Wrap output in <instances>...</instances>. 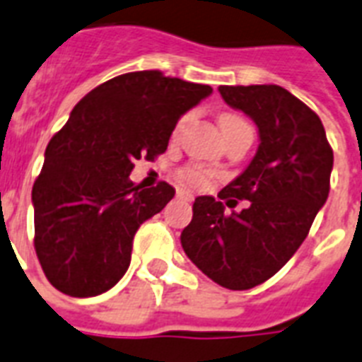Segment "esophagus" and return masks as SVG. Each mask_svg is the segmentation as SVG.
<instances>
[{"label": "esophagus", "mask_w": 362, "mask_h": 362, "mask_svg": "<svg viewBox=\"0 0 362 362\" xmlns=\"http://www.w3.org/2000/svg\"><path fill=\"white\" fill-rule=\"evenodd\" d=\"M177 198H179V200L190 202V200H194V194H192V192H190V190L177 189Z\"/></svg>", "instance_id": "1"}]
</instances>
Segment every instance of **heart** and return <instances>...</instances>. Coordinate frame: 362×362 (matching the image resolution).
I'll return each mask as SVG.
<instances>
[{
    "label": "heart",
    "instance_id": "b5f03b06",
    "mask_svg": "<svg viewBox=\"0 0 362 362\" xmlns=\"http://www.w3.org/2000/svg\"><path fill=\"white\" fill-rule=\"evenodd\" d=\"M240 122H245L242 117H238V115H230L226 113L221 117V128L225 130L228 126L240 124ZM179 179L183 181V183L190 185V187H196V189H204L207 185L211 183L213 173L207 170V168L200 166V164H190V166H185L181 172H179Z\"/></svg>",
    "mask_w": 362,
    "mask_h": 362
}]
</instances>
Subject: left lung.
<instances>
[{
  "instance_id": "8db88e82",
  "label": "left lung",
  "mask_w": 362,
  "mask_h": 362,
  "mask_svg": "<svg viewBox=\"0 0 362 362\" xmlns=\"http://www.w3.org/2000/svg\"><path fill=\"white\" fill-rule=\"evenodd\" d=\"M219 92L253 119L259 149L217 200L196 198L181 245L209 279L245 291L281 270L306 240L329 196L334 156L321 119L281 86H219ZM234 197L247 199L248 207L226 212L220 200L233 206Z\"/></svg>"
}]
</instances>
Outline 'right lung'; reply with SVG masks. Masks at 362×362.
<instances>
[{"instance_id":"right-lung-1","label":"right lung","mask_w":362,"mask_h":362,"mask_svg":"<svg viewBox=\"0 0 362 362\" xmlns=\"http://www.w3.org/2000/svg\"><path fill=\"white\" fill-rule=\"evenodd\" d=\"M211 92L149 69L105 81L75 105L32 190L33 247L52 287L86 298L124 276L137 228L175 194L164 181L132 183L134 162L162 155L181 115Z\"/></svg>"}]
</instances>
